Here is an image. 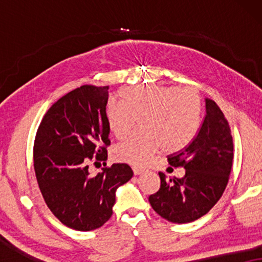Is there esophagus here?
Masks as SVG:
<instances>
[{"label":"esophagus","instance_id":"34e87169","mask_svg":"<svg viewBox=\"0 0 262 262\" xmlns=\"http://www.w3.org/2000/svg\"><path fill=\"white\" fill-rule=\"evenodd\" d=\"M145 171V169H143V168H138V167H134V174L135 175H141Z\"/></svg>","mask_w":262,"mask_h":262}]
</instances>
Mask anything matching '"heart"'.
<instances>
[{
	"instance_id": "obj_1",
	"label": "heart",
	"mask_w": 262,
	"mask_h": 262,
	"mask_svg": "<svg viewBox=\"0 0 262 262\" xmlns=\"http://www.w3.org/2000/svg\"><path fill=\"white\" fill-rule=\"evenodd\" d=\"M121 103L110 100L106 120L117 138H125L138 119L141 131L130 136L113 150L120 162L143 166L163 146L178 151L194 137L199 126L202 101L193 89L149 84L127 87L119 92Z\"/></svg>"
}]
</instances>
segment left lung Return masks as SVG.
Wrapping results in <instances>:
<instances>
[{"label": "left lung", "mask_w": 262, "mask_h": 262, "mask_svg": "<svg viewBox=\"0 0 262 262\" xmlns=\"http://www.w3.org/2000/svg\"><path fill=\"white\" fill-rule=\"evenodd\" d=\"M234 145L223 112L205 99V117L198 134L180 152L168 157L184 178L167 179L159 173L161 187L149 196L150 205L164 220L184 224L198 220L212 209L223 194L231 171Z\"/></svg>", "instance_id": "8db88e82"}]
</instances>
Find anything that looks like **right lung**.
Returning a JSON list of instances; mask_svg holds the SVG:
<instances>
[{"label": "right lung", "mask_w": 262, "mask_h": 262, "mask_svg": "<svg viewBox=\"0 0 262 262\" xmlns=\"http://www.w3.org/2000/svg\"><path fill=\"white\" fill-rule=\"evenodd\" d=\"M108 85H82L60 98L45 114L34 142V170L52 213L67 227L91 231L113 213L116 192L134 171L114 163L92 175L89 162L107 160Z\"/></svg>", "instance_id": "obj_1"}]
</instances>
